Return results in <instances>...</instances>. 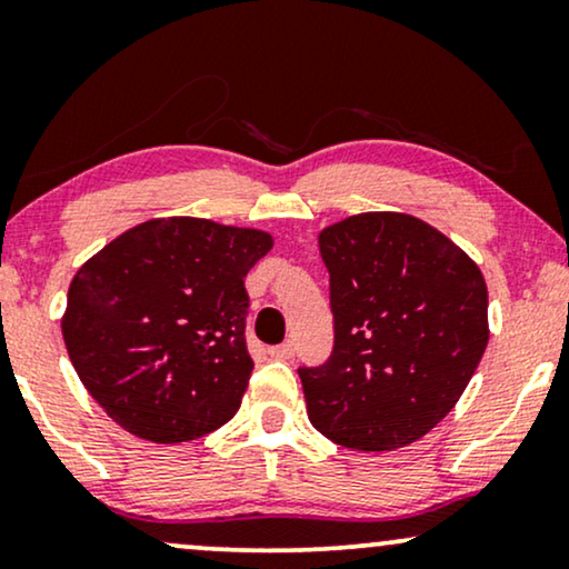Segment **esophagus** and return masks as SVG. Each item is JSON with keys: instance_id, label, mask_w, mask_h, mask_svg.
Segmentation results:
<instances>
[{"instance_id": "34e87169", "label": "esophagus", "mask_w": 569, "mask_h": 569, "mask_svg": "<svg viewBox=\"0 0 569 569\" xmlns=\"http://www.w3.org/2000/svg\"><path fill=\"white\" fill-rule=\"evenodd\" d=\"M269 355L274 357V360H292V355H295V345H292V341H284V345L271 347V349H269Z\"/></svg>"}]
</instances>
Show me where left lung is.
Returning <instances> with one entry per match:
<instances>
[{"label": "left lung", "mask_w": 569, "mask_h": 569, "mask_svg": "<svg viewBox=\"0 0 569 569\" xmlns=\"http://www.w3.org/2000/svg\"><path fill=\"white\" fill-rule=\"evenodd\" d=\"M318 243L333 349L316 368H298L310 425L365 453L409 446L456 407L485 355V277L411 214L347 217Z\"/></svg>", "instance_id": "left-lung-1"}]
</instances>
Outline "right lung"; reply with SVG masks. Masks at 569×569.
I'll return each mask as SVG.
<instances>
[{"mask_svg": "<svg viewBox=\"0 0 569 569\" xmlns=\"http://www.w3.org/2000/svg\"><path fill=\"white\" fill-rule=\"evenodd\" d=\"M271 246L261 230L168 217L82 263L61 333L108 417L152 442L204 438L236 417L253 370L243 277Z\"/></svg>", "mask_w": 569, "mask_h": 569, "instance_id": "right-lung-1", "label": "right lung"}]
</instances>
